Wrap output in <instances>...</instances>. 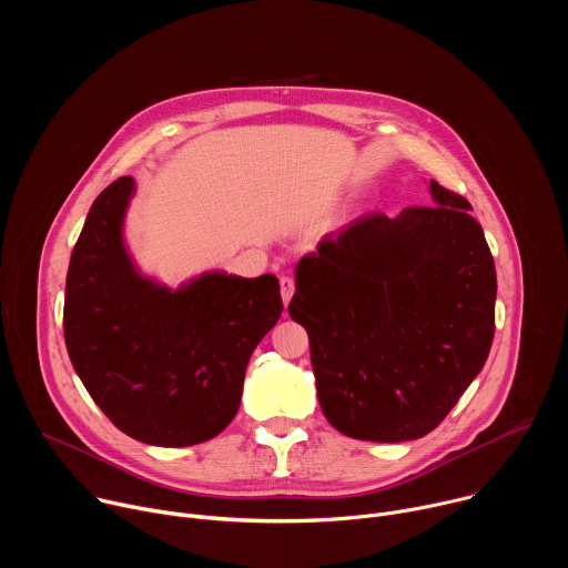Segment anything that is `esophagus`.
<instances>
[{"mask_svg": "<svg viewBox=\"0 0 568 568\" xmlns=\"http://www.w3.org/2000/svg\"><path fill=\"white\" fill-rule=\"evenodd\" d=\"M292 294H294V278L292 276H281V296H283L285 305L290 303Z\"/></svg>", "mask_w": 568, "mask_h": 568, "instance_id": "obj_1", "label": "esophagus"}]
</instances>
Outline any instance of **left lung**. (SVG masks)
<instances>
[{
	"mask_svg": "<svg viewBox=\"0 0 568 568\" xmlns=\"http://www.w3.org/2000/svg\"><path fill=\"white\" fill-rule=\"evenodd\" d=\"M366 213L296 265L290 316L310 337L323 416L373 443L434 432L480 373L495 337L497 272L458 193Z\"/></svg>",
	"mask_w": 568,
	"mask_h": 568,
	"instance_id": "1",
	"label": "left lung"
}]
</instances>
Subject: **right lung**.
<instances>
[{
    "label": "right lung",
    "instance_id": "right-lung-1",
    "mask_svg": "<svg viewBox=\"0 0 568 568\" xmlns=\"http://www.w3.org/2000/svg\"><path fill=\"white\" fill-rule=\"evenodd\" d=\"M134 180L92 204L64 285L69 359L101 412L134 440L189 447L237 414L254 348L283 312L272 274L206 272L169 290L136 272L123 242Z\"/></svg>",
    "mask_w": 568,
    "mask_h": 568
}]
</instances>
